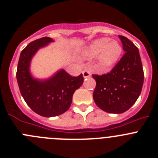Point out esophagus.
Instances as JSON below:
<instances>
[{
  "instance_id": "esophagus-1",
  "label": "esophagus",
  "mask_w": 158,
  "mask_h": 158,
  "mask_svg": "<svg viewBox=\"0 0 158 158\" xmlns=\"http://www.w3.org/2000/svg\"><path fill=\"white\" fill-rule=\"evenodd\" d=\"M82 74H83L84 78H87V77H89L91 76V73L89 72L88 69H85V70L82 72Z\"/></svg>"
}]
</instances>
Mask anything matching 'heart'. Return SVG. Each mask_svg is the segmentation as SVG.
Masks as SVG:
<instances>
[{
  "mask_svg": "<svg viewBox=\"0 0 158 158\" xmlns=\"http://www.w3.org/2000/svg\"><path fill=\"white\" fill-rule=\"evenodd\" d=\"M123 48L119 42L108 38L97 39L89 43L83 51V56L92 59L97 56V64L100 69H109L115 65L120 58Z\"/></svg>",
  "mask_w": 158,
  "mask_h": 158,
  "instance_id": "b5f03b06",
  "label": "heart"
}]
</instances>
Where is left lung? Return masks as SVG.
<instances>
[{
	"label": "left lung",
	"instance_id": "left-lung-1",
	"mask_svg": "<svg viewBox=\"0 0 158 158\" xmlns=\"http://www.w3.org/2000/svg\"><path fill=\"white\" fill-rule=\"evenodd\" d=\"M125 54L107 74L93 75L96 86L93 100L107 113L121 114L127 111L142 92L144 73L139 49L127 38L118 36Z\"/></svg>",
	"mask_w": 158,
	"mask_h": 158
}]
</instances>
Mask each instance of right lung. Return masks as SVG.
<instances>
[{"mask_svg":"<svg viewBox=\"0 0 158 158\" xmlns=\"http://www.w3.org/2000/svg\"><path fill=\"white\" fill-rule=\"evenodd\" d=\"M54 42L50 37H43L31 42L19 55L16 79L23 100L31 109L44 117L62 115L69 109L73 95L82 85V74L70 76L60 69L51 77L44 79L35 77L31 73V63L40 49Z\"/></svg>","mask_w":158,"mask_h":158,"instance_id":"obj_1","label":"right lung"}]
</instances>
